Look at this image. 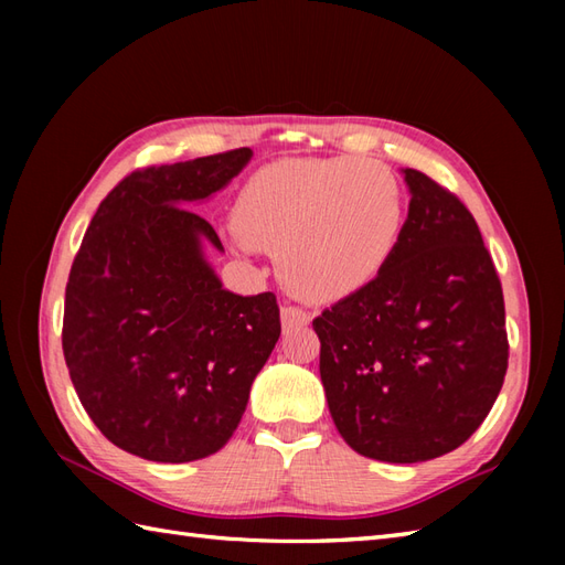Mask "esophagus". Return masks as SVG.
<instances>
[{"label":"esophagus","instance_id":"34e87169","mask_svg":"<svg viewBox=\"0 0 565 565\" xmlns=\"http://www.w3.org/2000/svg\"><path fill=\"white\" fill-rule=\"evenodd\" d=\"M308 322H310V313H306L303 308H298V306H284L281 308V326H284V330L301 328V326H308Z\"/></svg>","mask_w":565,"mask_h":565}]
</instances>
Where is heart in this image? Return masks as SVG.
Segmentation results:
<instances>
[{
    "label": "heart",
    "mask_w": 565,
    "mask_h": 565,
    "mask_svg": "<svg viewBox=\"0 0 565 565\" xmlns=\"http://www.w3.org/2000/svg\"><path fill=\"white\" fill-rule=\"evenodd\" d=\"M237 235L274 252L284 286L306 301H340L376 279L403 227L395 177L356 158L279 160L239 191Z\"/></svg>",
    "instance_id": "obj_1"
}]
</instances>
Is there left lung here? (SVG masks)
<instances>
[{
    "mask_svg": "<svg viewBox=\"0 0 565 565\" xmlns=\"http://www.w3.org/2000/svg\"><path fill=\"white\" fill-rule=\"evenodd\" d=\"M374 281L322 310L320 379L334 427L388 463L449 454L488 417L508 371L505 301L471 211L417 170Z\"/></svg>",
    "mask_w": 565,
    "mask_h": 565,
    "instance_id": "8db88e82",
    "label": "left lung"
}]
</instances>
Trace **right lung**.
I'll list each match as a JSON object with an SVG mask.
<instances>
[{
    "label": "right lung",
    "instance_id": "right-lung-1",
    "mask_svg": "<svg viewBox=\"0 0 565 565\" xmlns=\"http://www.w3.org/2000/svg\"><path fill=\"white\" fill-rule=\"evenodd\" d=\"M252 150L130 172L84 233L65 289L63 352L84 411L118 449L184 463L225 447L281 334L271 291H225L223 252L189 203L243 172Z\"/></svg>",
    "mask_w": 565,
    "mask_h": 565
}]
</instances>
